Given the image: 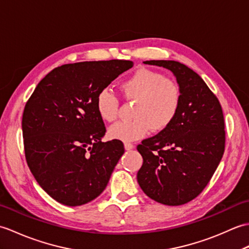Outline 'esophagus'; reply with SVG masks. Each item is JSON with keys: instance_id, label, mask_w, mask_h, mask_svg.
<instances>
[{"instance_id": "1", "label": "esophagus", "mask_w": 249, "mask_h": 249, "mask_svg": "<svg viewBox=\"0 0 249 249\" xmlns=\"http://www.w3.org/2000/svg\"><path fill=\"white\" fill-rule=\"evenodd\" d=\"M133 148H134L133 143H131V142H124V149H125V150H131V149H133Z\"/></svg>"}]
</instances>
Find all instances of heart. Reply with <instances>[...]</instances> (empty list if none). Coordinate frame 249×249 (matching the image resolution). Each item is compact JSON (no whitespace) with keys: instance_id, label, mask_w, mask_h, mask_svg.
Listing matches in <instances>:
<instances>
[{"instance_id":"obj_1","label":"heart","mask_w":249,"mask_h":249,"mask_svg":"<svg viewBox=\"0 0 249 249\" xmlns=\"http://www.w3.org/2000/svg\"><path fill=\"white\" fill-rule=\"evenodd\" d=\"M124 96L135 101L134 119L120 121L108 129V137L121 142L141 140L150 131H162L175 120L178 114L182 91L176 81L165 78L159 71L141 68L120 84ZM119 100L108 88L96 96V108L100 118L112 123L118 116Z\"/></svg>"}]
</instances>
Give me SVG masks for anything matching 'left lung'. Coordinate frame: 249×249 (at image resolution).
Masks as SVG:
<instances>
[{
	"label": "left lung",
	"instance_id": "8db88e82",
	"mask_svg": "<svg viewBox=\"0 0 249 249\" xmlns=\"http://www.w3.org/2000/svg\"><path fill=\"white\" fill-rule=\"evenodd\" d=\"M143 63L174 73L182 102L166 129L137 146L142 157L137 182L151 199L166 206H181L200 194L223 158V109L204 81L187 66L175 60Z\"/></svg>",
	"mask_w": 249,
	"mask_h": 249
}]
</instances>
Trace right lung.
Wrapping results in <instances>:
<instances>
[{
	"instance_id": "1",
	"label": "right lung",
	"mask_w": 249,
	"mask_h": 249,
	"mask_svg": "<svg viewBox=\"0 0 249 249\" xmlns=\"http://www.w3.org/2000/svg\"><path fill=\"white\" fill-rule=\"evenodd\" d=\"M133 67L123 59L66 64L43 78L22 116L27 165L48 195L69 207L95 199L124 152L106 134L96 96Z\"/></svg>"
}]
</instances>
